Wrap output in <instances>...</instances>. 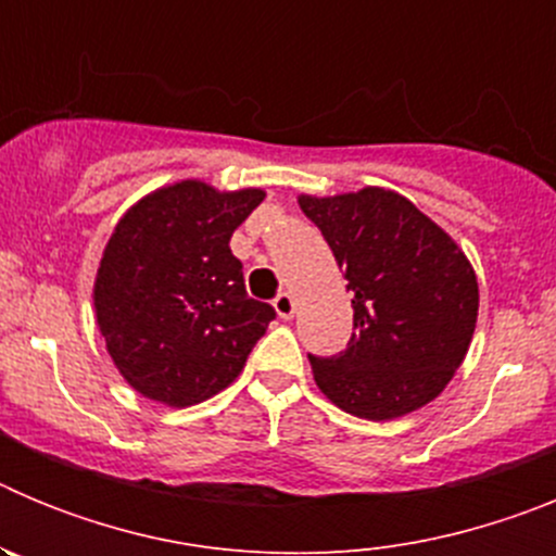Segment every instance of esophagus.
Returning <instances> with one entry per match:
<instances>
[{
    "instance_id": "esophagus-1",
    "label": "esophagus",
    "mask_w": 556,
    "mask_h": 556,
    "mask_svg": "<svg viewBox=\"0 0 556 556\" xmlns=\"http://www.w3.org/2000/svg\"><path fill=\"white\" fill-rule=\"evenodd\" d=\"M273 306H275V312H278V317H281V320H292V317H294V306H298V303H294L292 294L281 292L273 301Z\"/></svg>"
}]
</instances>
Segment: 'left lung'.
<instances>
[{
  "label": "left lung",
  "mask_w": 556,
  "mask_h": 556,
  "mask_svg": "<svg viewBox=\"0 0 556 556\" xmlns=\"http://www.w3.org/2000/svg\"><path fill=\"white\" fill-rule=\"evenodd\" d=\"M353 292V337L308 356L323 395L348 415L395 420L445 390L468 353L479 283L468 255L397 191L365 186L298 198Z\"/></svg>",
  "instance_id": "obj_1"
}]
</instances>
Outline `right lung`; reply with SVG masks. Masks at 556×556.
<instances>
[{
    "instance_id": "obj_1",
    "label": "right lung",
    "mask_w": 556,
    "mask_h": 556,
    "mask_svg": "<svg viewBox=\"0 0 556 556\" xmlns=\"http://www.w3.org/2000/svg\"><path fill=\"white\" fill-rule=\"evenodd\" d=\"M262 189L219 191L178 180L116 223L94 281L97 326L113 365L150 401L194 406L233 384L275 320L244 292L230 236Z\"/></svg>"
}]
</instances>
